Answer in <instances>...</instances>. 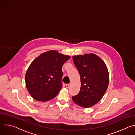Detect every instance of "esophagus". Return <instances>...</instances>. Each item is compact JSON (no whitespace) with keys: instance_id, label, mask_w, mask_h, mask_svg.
I'll return each mask as SVG.
<instances>
[{"instance_id":"esophagus-1","label":"esophagus","mask_w":135,"mask_h":135,"mask_svg":"<svg viewBox=\"0 0 135 135\" xmlns=\"http://www.w3.org/2000/svg\"><path fill=\"white\" fill-rule=\"evenodd\" d=\"M65 86H66V88H68L69 87V84H66L65 85Z\"/></svg>"}]
</instances>
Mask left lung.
<instances>
[{"label":"left lung","instance_id":"8db88e82","mask_svg":"<svg viewBox=\"0 0 135 135\" xmlns=\"http://www.w3.org/2000/svg\"><path fill=\"white\" fill-rule=\"evenodd\" d=\"M72 57L81 77L80 91L73 96V101L82 107H90L102 99L107 89L109 74L107 66L100 57L93 53Z\"/></svg>","mask_w":135,"mask_h":135}]
</instances>
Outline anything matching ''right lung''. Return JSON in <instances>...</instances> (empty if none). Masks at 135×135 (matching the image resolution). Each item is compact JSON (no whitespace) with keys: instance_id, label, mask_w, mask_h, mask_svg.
Here are the masks:
<instances>
[{"instance_id":"1","label":"right lung","mask_w":135,"mask_h":135,"mask_svg":"<svg viewBox=\"0 0 135 135\" xmlns=\"http://www.w3.org/2000/svg\"><path fill=\"white\" fill-rule=\"evenodd\" d=\"M70 57L51 50L41 54L31 62L25 79L27 89L33 98L46 102L56 97L62 87V67Z\"/></svg>"}]
</instances>
